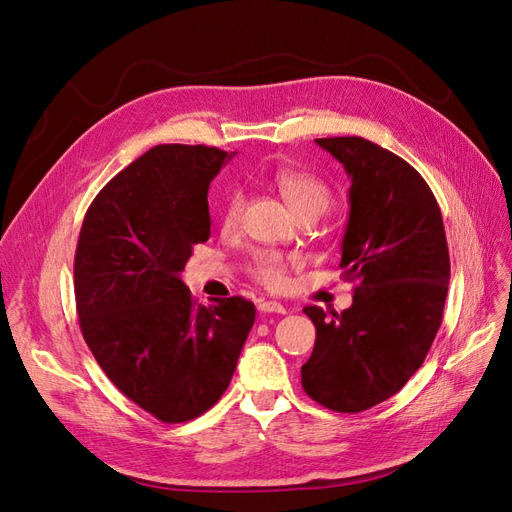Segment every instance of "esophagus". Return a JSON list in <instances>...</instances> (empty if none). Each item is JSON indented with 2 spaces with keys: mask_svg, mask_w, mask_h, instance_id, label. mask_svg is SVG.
<instances>
[{
  "mask_svg": "<svg viewBox=\"0 0 512 512\" xmlns=\"http://www.w3.org/2000/svg\"><path fill=\"white\" fill-rule=\"evenodd\" d=\"M258 309L262 314H286V307L277 301H260Z\"/></svg>",
  "mask_w": 512,
  "mask_h": 512,
  "instance_id": "1",
  "label": "esophagus"
}]
</instances>
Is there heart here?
Segmentation results:
<instances>
[{"label": "heart", "mask_w": 512, "mask_h": 512, "mask_svg": "<svg viewBox=\"0 0 512 512\" xmlns=\"http://www.w3.org/2000/svg\"><path fill=\"white\" fill-rule=\"evenodd\" d=\"M275 185L280 190L286 205L292 213L301 218L305 213H322L329 207L333 192L327 183L314 173L299 168H284L275 175ZM243 213V194L230 192L224 200L220 222L224 230H235L241 222ZM250 275L258 284L269 290H282L288 284V260L277 252H256L250 260Z\"/></svg>", "instance_id": "1"}]
</instances>
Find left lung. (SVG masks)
<instances>
[{"instance_id": "1", "label": "left lung", "mask_w": 512, "mask_h": 512, "mask_svg": "<svg viewBox=\"0 0 512 512\" xmlns=\"http://www.w3.org/2000/svg\"><path fill=\"white\" fill-rule=\"evenodd\" d=\"M350 177L342 241L352 305L316 324L301 367L303 391L333 412H363L393 397L423 365L440 324L451 277L442 213L427 181L406 160L361 136L316 138Z\"/></svg>"}]
</instances>
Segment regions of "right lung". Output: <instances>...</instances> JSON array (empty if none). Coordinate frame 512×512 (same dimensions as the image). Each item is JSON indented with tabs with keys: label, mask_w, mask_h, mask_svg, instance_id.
I'll list each match as a JSON object with an SVG mask.
<instances>
[{
	"label": "right lung",
	"mask_w": 512,
	"mask_h": 512,
	"mask_svg": "<svg viewBox=\"0 0 512 512\" xmlns=\"http://www.w3.org/2000/svg\"><path fill=\"white\" fill-rule=\"evenodd\" d=\"M228 153L158 145L89 205L74 254L76 314L117 389L162 423L218 404L256 307L243 297L198 305L181 271L211 235L209 185Z\"/></svg>",
	"instance_id": "right-lung-1"
}]
</instances>
